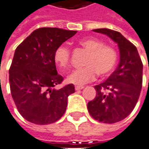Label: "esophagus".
I'll use <instances>...</instances> for the list:
<instances>
[{
  "label": "esophagus",
  "instance_id": "34e87169",
  "mask_svg": "<svg viewBox=\"0 0 149 149\" xmlns=\"http://www.w3.org/2000/svg\"><path fill=\"white\" fill-rule=\"evenodd\" d=\"M83 88H84V86H75V90L76 91H80V90H82Z\"/></svg>",
  "mask_w": 149,
  "mask_h": 149
}]
</instances>
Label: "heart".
I'll return each instance as SVG.
<instances>
[{"label":"heart","mask_w":149,"mask_h":149,"mask_svg":"<svg viewBox=\"0 0 149 149\" xmlns=\"http://www.w3.org/2000/svg\"><path fill=\"white\" fill-rule=\"evenodd\" d=\"M79 45L89 51L85 61L86 67L72 72L67 78L68 82L82 86L94 81L98 73L101 77H104L112 72L118 58L115 48L104 45L102 40L94 37H87L80 40ZM54 58L62 72H66L70 65V49L64 45H60L55 50Z\"/></svg>","instance_id":"heart-1"}]
</instances>
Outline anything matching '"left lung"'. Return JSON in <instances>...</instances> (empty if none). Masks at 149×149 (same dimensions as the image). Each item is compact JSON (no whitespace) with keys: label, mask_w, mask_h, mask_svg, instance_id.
<instances>
[{"label":"left lung","mask_w":149,"mask_h":149,"mask_svg":"<svg viewBox=\"0 0 149 149\" xmlns=\"http://www.w3.org/2000/svg\"><path fill=\"white\" fill-rule=\"evenodd\" d=\"M93 31L109 36L120 50L117 69L105 81L95 86V98L87 104L95 120L112 124L129 116L137 104L142 88L143 63L136 47L120 32L108 28Z\"/></svg>","instance_id":"1"}]
</instances>
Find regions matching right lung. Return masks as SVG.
<instances>
[{
	"instance_id": "1",
	"label": "right lung",
	"mask_w": 149,
	"mask_h": 149,
	"mask_svg": "<svg viewBox=\"0 0 149 149\" xmlns=\"http://www.w3.org/2000/svg\"><path fill=\"white\" fill-rule=\"evenodd\" d=\"M77 33L58 28H40L16 48L10 73V86L17 109L27 121L47 125L59 120L66 111L72 84L59 90L63 77L58 74L54 58L58 47Z\"/></svg>"
}]
</instances>
